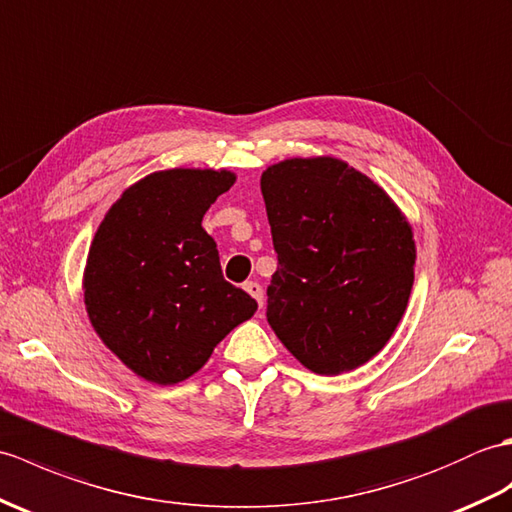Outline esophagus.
I'll use <instances>...</instances> for the list:
<instances>
[{
    "mask_svg": "<svg viewBox=\"0 0 512 512\" xmlns=\"http://www.w3.org/2000/svg\"><path fill=\"white\" fill-rule=\"evenodd\" d=\"M243 289L249 293V295H252V298L258 302V306H263V287H260L258 285V282H245V285H243Z\"/></svg>",
    "mask_w": 512,
    "mask_h": 512,
    "instance_id": "34e87169",
    "label": "esophagus"
}]
</instances>
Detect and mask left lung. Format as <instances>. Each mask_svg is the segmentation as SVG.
Returning a JSON list of instances; mask_svg holds the SVG:
<instances>
[{
  "label": "left lung",
  "instance_id": "8db88e82",
  "mask_svg": "<svg viewBox=\"0 0 512 512\" xmlns=\"http://www.w3.org/2000/svg\"><path fill=\"white\" fill-rule=\"evenodd\" d=\"M260 190L278 254L269 326L315 374L363 366L390 342L410 300V221L379 184L331 155L267 166Z\"/></svg>",
  "mask_w": 512,
  "mask_h": 512
}]
</instances>
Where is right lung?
<instances>
[{
    "instance_id": "obj_1",
    "label": "right lung",
    "mask_w": 512,
    "mask_h": 512,
    "mask_svg": "<svg viewBox=\"0 0 512 512\" xmlns=\"http://www.w3.org/2000/svg\"><path fill=\"white\" fill-rule=\"evenodd\" d=\"M232 170L168 168L122 192L89 247V322L140 379L175 385L206 366L256 300L223 278L203 214L234 186Z\"/></svg>"
}]
</instances>
